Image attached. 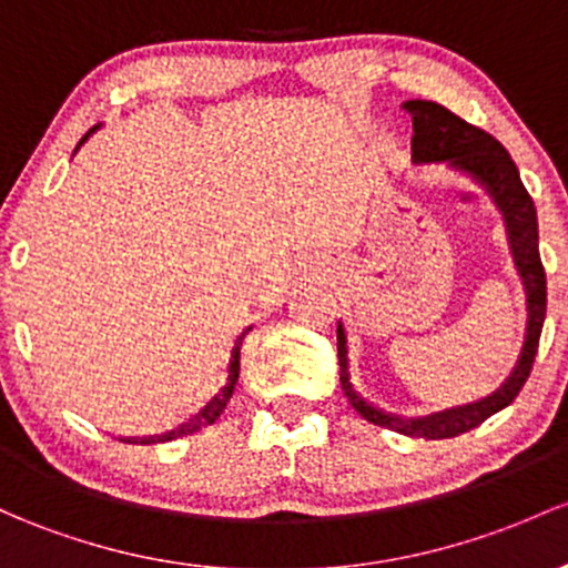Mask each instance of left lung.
<instances>
[{
	"mask_svg": "<svg viewBox=\"0 0 568 568\" xmlns=\"http://www.w3.org/2000/svg\"><path fill=\"white\" fill-rule=\"evenodd\" d=\"M406 111L412 113L414 138H412V160L414 162H447L449 168L463 170L479 181L496 200L498 211L504 213L506 233H509L511 257H515L517 273H520L523 286L528 295V327L526 344H523L520 359L515 371L501 387L487 398L468 406H455L447 412L428 414V417H398L376 408L374 404L357 393L355 384L349 379V357H346V333L338 322V365H341V387L349 404L363 419L382 425L395 433L414 438H453L460 433L477 428L487 417L501 412L517 398L523 384L528 382L530 368H534L536 349H539L541 325L547 314V278L545 265L539 257V224H536L534 200L523 186L520 173L511 162L509 151L498 143L496 138L487 135L479 126L468 124L460 115L447 111L438 102L412 100L406 102Z\"/></svg>",
	"mask_w": 568,
	"mask_h": 568,
	"instance_id": "left-lung-1",
	"label": "left lung"
}]
</instances>
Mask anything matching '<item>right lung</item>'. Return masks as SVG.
Instances as JSON below:
<instances>
[{"label": "right lung", "mask_w": 568, "mask_h": 568, "mask_svg": "<svg viewBox=\"0 0 568 568\" xmlns=\"http://www.w3.org/2000/svg\"><path fill=\"white\" fill-rule=\"evenodd\" d=\"M97 130V126H94ZM91 130V132H94ZM89 132V135H91ZM87 135V138H89ZM87 138H81V143ZM78 143V145H81ZM246 335V333H243ZM243 335L241 338L235 341V346H233V357H230V368H227V384H224L222 389H219L216 395H213V398L209 400V406L205 408H200L197 414H194L192 419H189V423H184L181 425V428H175V430H170V433H164V436H149V438H140V444H154V442H173V438H181V436H192L194 430H200V428H209V425H213L219 419V414L224 412V406H227V400L233 398V389H235V384H237V374H241V344H243ZM138 442V438H135Z\"/></svg>", "instance_id": "right-lung-1"}]
</instances>
